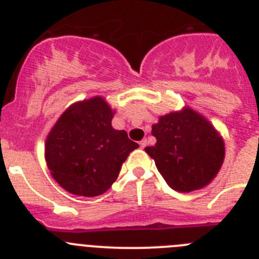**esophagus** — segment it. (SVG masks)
<instances>
[{
  "instance_id": "obj_1",
  "label": "esophagus",
  "mask_w": 259,
  "mask_h": 259,
  "mask_svg": "<svg viewBox=\"0 0 259 259\" xmlns=\"http://www.w3.org/2000/svg\"><path fill=\"white\" fill-rule=\"evenodd\" d=\"M146 145H148V141H146V140H141L140 141V148H145Z\"/></svg>"
}]
</instances>
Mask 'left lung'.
Returning a JSON list of instances; mask_svg holds the SVG:
<instances>
[{"label": "left lung", "instance_id": "left-lung-1", "mask_svg": "<svg viewBox=\"0 0 259 259\" xmlns=\"http://www.w3.org/2000/svg\"><path fill=\"white\" fill-rule=\"evenodd\" d=\"M157 139L145 152L174 191L202 189L218 175L224 161V141L214 125L189 106L159 116L152 125Z\"/></svg>", "mask_w": 259, "mask_h": 259}]
</instances>
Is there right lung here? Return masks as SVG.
<instances>
[{"instance_id":"right-lung-1","label":"right lung","mask_w":259,"mask_h":259,"mask_svg":"<svg viewBox=\"0 0 259 259\" xmlns=\"http://www.w3.org/2000/svg\"><path fill=\"white\" fill-rule=\"evenodd\" d=\"M115 110L101 96L75 102L48 134L45 161L62 188L76 196L105 193L139 144L111 125Z\"/></svg>"}]
</instances>
